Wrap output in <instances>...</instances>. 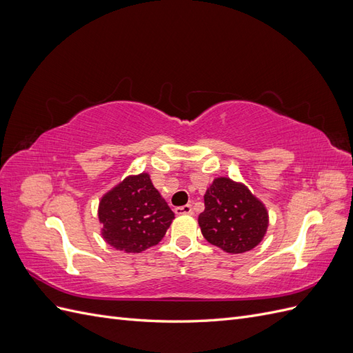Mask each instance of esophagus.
<instances>
[{
	"mask_svg": "<svg viewBox=\"0 0 353 353\" xmlns=\"http://www.w3.org/2000/svg\"><path fill=\"white\" fill-rule=\"evenodd\" d=\"M175 213L176 215H191V213H193V208H191V205L178 206L175 208Z\"/></svg>",
	"mask_w": 353,
	"mask_h": 353,
	"instance_id": "34e87169",
	"label": "esophagus"
}]
</instances>
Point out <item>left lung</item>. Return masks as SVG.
<instances>
[{
    "label": "left lung",
    "mask_w": 353,
    "mask_h": 353,
    "mask_svg": "<svg viewBox=\"0 0 353 353\" xmlns=\"http://www.w3.org/2000/svg\"><path fill=\"white\" fill-rule=\"evenodd\" d=\"M268 210L241 183L227 176L213 179L199 215L203 237L227 253L254 249L268 230Z\"/></svg>",
    "instance_id": "8db88e82"
}]
</instances>
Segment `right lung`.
I'll use <instances>...</instances> for the list:
<instances>
[{
	"instance_id": "right-lung-1",
	"label": "right lung",
	"mask_w": 353,
	"mask_h": 353,
	"mask_svg": "<svg viewBox=\"0 0 353 353\" xmlns=\"http://www.w3.org/2000/svg\"><path fill=\"white\" fill-rule=\"evenodd\" d=\"M174 218L145 172L126 176L101 197L99 205L103 239L126 253H141L156 245Z\"/></svg>"
}]
</instances>
